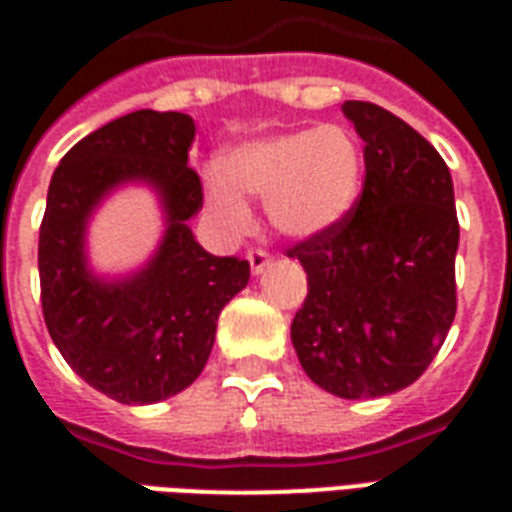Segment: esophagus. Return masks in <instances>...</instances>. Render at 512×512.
I'll use <instances>...</instances> for the list:
<instances>
[{"instance_id": "esophagus-1", "label": "esophagus", "mask_w": 512, "mask_h": 512, "mask_svg": "<svg viewBox=\"0 0 512 512\" xmlns=\"http://www.w3.org/2000/svg\"><path fill=\"white\" fill-rule=\"evenodd\" d=\"M247 260H249V268H252V273H263L268 265H271V255L265 252V249L255 247V249H249L247 252Z\"/></svg>"}]
</instances>
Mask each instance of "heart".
Segmentation results:
<instances>
[{
	"label": "heart",
	"mask_w": 512,
	"mask_h": 512,
	"mask_svg": "<svg viewBox=\"0 0 512 512\" xmlns=\"http://www.w3.org/2000/svg\"><path fill=\"white\" fill-rule=\"evenodd\" d=\"M223 177L209 180V207L225 225L244 228L249 209L241 193L265 199L268 220L284 236L308 239L348 215L361 193L364 154L340 124L279 132L228 151Z\"/></svg>",
	"instance_id": "1"
}]
</instances>
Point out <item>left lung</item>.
<instances>
[{
    "label": "left lung",
    "mask_w": 512,
    "mask_h": 512,
    "mask_svg": "<svg viewBox=\"0 0 512 512\" xmlns=\"http://www.w3.org/2000/svg\"><path fill=\"white\" fill-rule=\"evenodd\" d=\"M342 114L364 140V188L340 223L287 249L308 273L292 345L327 393L377 398L412 385L449 335L460 223L449 167L420 132L364 100Z\"/></svg>",
    "instance_id": "1"
}]
</instances>
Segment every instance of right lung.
<instances>
[{
    "mask_svg": "<svg viewBox=\"0 0 512 512\" xmlns=\"http://www.w3.org/2000/svg\"><path fill=\"white\" fill-rule=\"evenodd\" d=\"M196 124L177 111H132L82 138L52 172L39 228L42 313L68 366L119 404H156L201 374L217 316L249 281L244 257H215L193 239L199 175L188 167ZM124 182L160 193L168 231L124 280L86 268L83 233L103 195Z\"/></svg>",
    "mask_w": 512,
    "mask_h": 512,
    "instance_id": "right-lung-1",
    "label": "right lung"
}]
</instances>
